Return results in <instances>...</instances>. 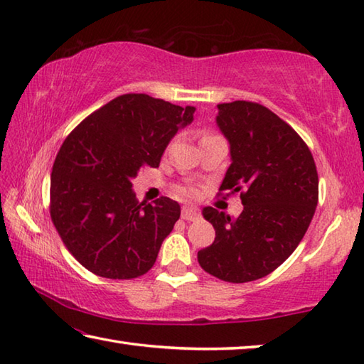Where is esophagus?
<instances>
[{"instance_id":"34e87169","label":"esophagus","mask_w":364,"mask_h":364,"mask_svg":"<svg viewBox=\"0 0 364 364\" xmlns=\"http://www.w3.org/2000/svg\"><path fill=\"white\" fill-rule=\"evenodd\" d=\"M181 218L186 220V221H194V220H199L200 218V212L197 207L193 205H184L183 210H181Z\"/></svg>"}]
</instances>
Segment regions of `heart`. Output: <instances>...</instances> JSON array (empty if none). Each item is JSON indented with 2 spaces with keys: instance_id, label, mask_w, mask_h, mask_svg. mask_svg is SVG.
Here are the masks:
<instances>
[{
  "instance_id": "b5f03b06",
  "label": "heart",
  "mask_w": 364,
  "mask_h": 364,
  "mask_svg": "<svg viewBox=\"0 0 364 364\" xmlns=\"http://www.w3.org/2000/svg\"><path fill=\"white\" fill-rule=\"evenodd\" d=\"M207 136H213V134H210V133H207V134H204V138H207ZM184 193H186V191H184Z\"/></svg>"
}]
</instances>
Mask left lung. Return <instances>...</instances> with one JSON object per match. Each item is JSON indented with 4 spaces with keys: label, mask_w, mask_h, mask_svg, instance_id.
I'll list each match as a JSON object with an SVG mask.
<instances>
[{
    "label": "left lung",
    "mask_w": 364,
    "mask_h": 364,
    "mask_svg": "<svg viewBox=\"0 0 364 364\" xmlns=\"http://www.w3.org/2000/svg\"><path fill=\"white\" fill-rule=\"evenodd\" d=\"M217 123L232 160L218 196L241 193L244 210L232 220L204 208L215 241L197 260L208 274L239 284L269 274L297 249L318 205V171L305 141L262 104H218Z\"/></svg>",
    "instance_id": "obj_1"
}]
</instances>
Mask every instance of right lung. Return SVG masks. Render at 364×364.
<instances>
[{
	"label": "right lung",
	"instance_id": "add662e5",
	"mask_svg": "<svg viewBox=\"0 0 364 364\" xmlns=\"http://www.w3.org/2000/svg\"><path fill=\"white\" fill-rule=\"evenodd\" d=\"M180 107L147 95H122L70 132L54 160L49 213L67 250L101 278L146 274L180 218L178 202H139L132 180L159 167L180 128L193 122Z\"/></svg>",
	"mask_w": 364,
	"mask_h": 364
}]
</instances>
